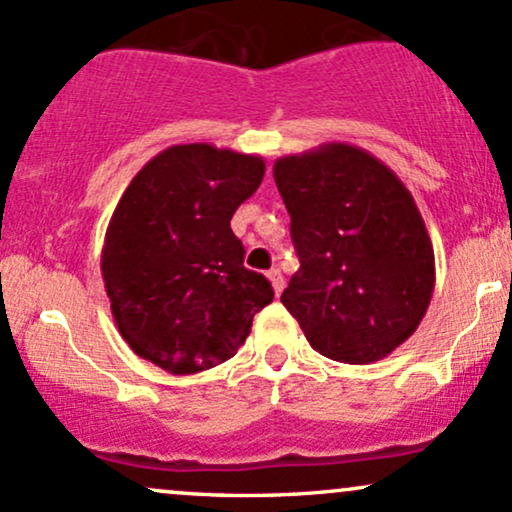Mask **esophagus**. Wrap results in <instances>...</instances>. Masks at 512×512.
<instances>
[{
  "instance_id": "esophagus-1",
  "label": "esophagus",
  "mask_w": 512,
  "mask_h": 512,
  "mask_svg": "<svg viewBox=\"0 0 512 512\" xmlns=\"http://www.w3.org/2000/svg\"><path fill=\"white\" fill-rule=\"evenodd\" d=\"M267 276H269V281H272L274 293H276V296H279V293L284 291V276H281L279 269H269Z\"/></svg>"
}]
</instances>
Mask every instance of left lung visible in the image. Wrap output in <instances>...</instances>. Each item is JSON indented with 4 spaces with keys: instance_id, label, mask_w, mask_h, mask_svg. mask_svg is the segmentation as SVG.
Wrapping results in <instances>:
<instances>
[{
    "instance_id": "obj_1",
    "label": "left lung",
    "mask_w": 512,
    "mask_h": 512,
    "mask_svg": "<svg viewBox=\"0 0 512 512\" xmlns=\"http://www.w3.org/2000/svg\"><path fill=\"white\" fill-rule=\"evenodd\" d=\"M301 269L281 303L332 361H380L424 320L436 286L426 223L404 182L332 142L274 163Z\"/></svg>"
}]
</instances>
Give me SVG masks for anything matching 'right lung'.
<instances>
[{
  "mask_svg": "<svg viewBox=\"0 0 512 512\" xmlns=\"http://www.w3.org/2000/svg\"><path fill=\"white\" fill-rule=\"evenodd\" d=\"M264 178L262 156L178 144L134 175L105 231L101 272L129 349L173 375L236 356L272 284L243 267L236 209Z\"/></svg>",
  "mask_w": 512,
  "mask_h": 512,
  "instance_id": "obj_1",
  "label": "right lung"
}]
</instances>
